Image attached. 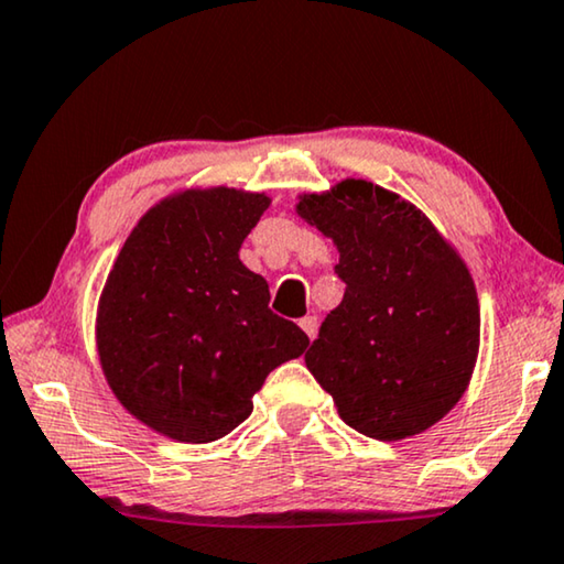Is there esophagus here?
Segmentation results:
<instances>
[{"label":"esophagus","mask_w":564,"mask_h":564,"mask_svg":"<svg viewBox=\"0 0 564 564\" xmlns=\"http://www.w3.org/2000/svg\"><path fill=\"white\" fill-rule=\"evenodd\" d=\"M301 329L306 332L308 339H316V332H318V318H316V316H304V318H301Z\"/></svg>","instance_id":"34e87169"}]
</instances>
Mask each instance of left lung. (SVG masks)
<instances>
[{
    "label": "left lung",
    "mask_w": 564,
    "mask_h": 564,
    "mask_svg": "<svg viewBox=\"0 0 564 564\" xmlns=\"http://www.w3.org/2000/svg\"><path fill=\"white\" fill-rule=\"evenodd\" d=\"M296 213L332 238L347 283L306 351L308 372L367 438L427 431L464 398L478 357L464 258L415 205L367 180L299 195Z\"/></svg>",
    "instance_id": "left-lung-1"
}]
</instances>
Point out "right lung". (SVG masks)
Here are the masks:
<instances>
[{
  "mask_svg": "<svg viewBox=\"0 0 564 564\" xmlns=\"http://www.w3.org/2000/svg\"><path fill=\"white\" fill-rule=\"evenodd\" d=\"M268 205L263 192L232 187L174 192L147 209L108 273L100 369L116 400L166 438L228 435L253 413L265 377L308 347L238 256Z\"/></svg>",
  "mask_w": 564,
  "mask_h": 564,
  "instance_id": "1",
  "label": "right lung"
}]
</instances>
